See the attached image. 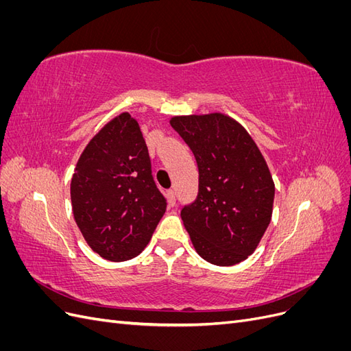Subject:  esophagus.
Masks as SVG:
<instances>
[{
    "instance_id": "esophagus-1",
    "label": "esophagus",
    "mask_w": 351,
    "mask_h": 351,
    "mask_svg": "<svg viewBox=\"0 0 351 351\" xmlns=\"http://www.w3.org/2000/svg\"><path fill=\"white\" fill-rule=\"evenodd\" d=\"M167 197H168V205L174 206L176 205V192H174V190H168Z\"/></svg>"
}]
</instances>
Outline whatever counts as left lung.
<instances>
[{
	"instance_id": "obj_1",
	"label": "left lung",
	"mask_w": 351,
	"mask_h": 351,
	"mask_svg": "<svg viewBox=\"0 0 351 351\" xmlns=\"http://www.w3.org/2000/svg\"><path fill=\"white\" fill-rule=\"evenodd\" d=\"M169 123L197 162V196L180 215L199 256L219 267L247 259L269 226L275 195L256 143L219 112L173 117Z\"/></svg>"
}]
</instances>
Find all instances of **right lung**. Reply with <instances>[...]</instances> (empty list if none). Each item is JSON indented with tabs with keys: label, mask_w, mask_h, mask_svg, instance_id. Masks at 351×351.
<instances>
[{
	"label": "right lung",
	"mask_w": 351,
	"mask_h": 351,
	"mask_svg": "<svg viewBox=\"0 0 351 351\" xmlns=\"http://www.w3.org/2000/svg\"><path fill=\"white\" fill-rule=\"evenodd\" d=\"M73 215L101 258L121 262L149 243L167 200L159 192L141 127L115 117L84 147L70 186Z\"/></svg>",
	"instance_id": "add662e5"
}]
</instances>
